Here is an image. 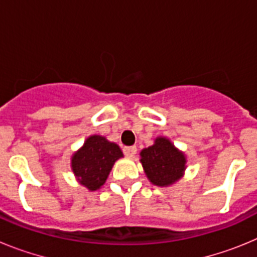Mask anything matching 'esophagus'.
<instances>
[{
	"mask_svg": "<svg viewBox=\"0 0 257 257\" xmlns=\"http://www.w3.org/2000/svg\"><path fill=\"white\" fill-rule=\"evenodd\" d=\"M136 152H138V148L136 147H124L123 148V153L126 154L127 157H134L136 154Z\"/></svg>",
	"mask_w": 257,
	"mask_h": 257,
	"instance_id": "obj_1",
	"label": "esophagus"
}]
</instances>
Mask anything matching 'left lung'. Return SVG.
<instances>
[{
	"label": "left lung",
	"instance_id": "8db88e82",
	"mask_svg": "<svg viewBox=\"0 0 257 257\" xmlns=\"http://www.w3.org/2000/svg\"><path fill=\"white\" fill-rule=\"evenodd\" d=\"M147 178L157 187H169L183 178L187 158L167 138H157L154 144L140 152Z\"/></svg>",
	"mask_w": 257,
	"mask_h": 257
}]
</instances>
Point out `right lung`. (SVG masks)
<instances>
[{
  "mask_svg": "<svg viewBox=\"0 0 257 257\" xmlns=\"http://www.w3.org/2000/svg\"><path fill=\"white\" fill-rule=\"evenodd\" d=\"M121 157L123 154L115 143L104 136L91 135L72 156L70 166L78 183L94 192L103 187L113 165Z\"/></svg>",
  "mask_w": 257,
  "mask_h": 257,
  "instance_id": "1",
  "label": "right lung"
}]
</instances>
